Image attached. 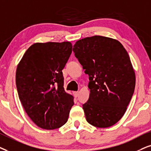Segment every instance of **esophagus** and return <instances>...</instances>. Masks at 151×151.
Segmentation results:
<instances>
[{"instance_id": "1", "label": "esophagus", "mask_w": 151, "mask_h": 151, "mask_svg": "<svg viewBox=\"0 0 151 151\" xmlns=\"http://www.w3.org/2000/svg\"><path fill=\"white\" fill-rule=\"evenodd\" d=\"M73 94H74V97H78V96H79V92H74Z\"/></svg>"}]
</instances>
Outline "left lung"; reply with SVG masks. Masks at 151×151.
I'll return each instance as SVG.
<instances>
[{
	"label": "left lung",
	"mask_w": 151,
	"mask_h": 151,
	"mask_svg": "<svg viewBox=\"0 0 151 151\" xmlns=\"http://www.w3.org/2000/svg\"><path fill=\"white\" fill-rule=\"evenodd\" d=\"M73 52L89 76V99L83 105L86 120L97 128L113 126L126 112L135 87L127 51L117 40L94 36L77 41Z\"/></svg>",
	"instance_id": "8db88e82"
}]
</instances>
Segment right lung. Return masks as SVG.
I'll return each mask as SVG.
<instances>
[{"label":"right lung","instance_id":"1","mask_svg":"<svg viewBox=\"0 0 151 151\" xmlns=\"http://www.w3.org/2000/svg\"><path fill=\"white\" fill-rule=\"evenodd\" d=\"M70 42L36 43L17 68L16 83L26 113L39 127L53 130L68 121L73 96L65 92L62 70L72 53Z\"/></svg>","mask_w":151,"mask_h":151}]
</instances>
